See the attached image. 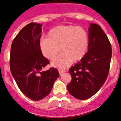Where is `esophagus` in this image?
Returning <instances> with one entry per match:
<instances>
[{"instance_id": "34e87169", "label": "esophagus", "mask_w": 121, "mask_h": 121, "mask_svg": "<svg viewBox=\"0 0 121 121\" xmlns=\"http://www.w3.org/2000/svg\"><path fill=\"white\" fill-rule=\"evenodd\" d=\"M65 72V70H59V74L60 75H61L62 74L64 73Z\"/></svg>"}]
</instances>
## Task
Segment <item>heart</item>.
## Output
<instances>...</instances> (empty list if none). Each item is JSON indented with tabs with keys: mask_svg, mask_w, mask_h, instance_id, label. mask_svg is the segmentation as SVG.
I'll return each mask as SVG.
<instances>
[{
	"mask_svg": "<svg viewBox=\"0 0 121 121\" xmlns=\"http://www.w3.org/2000/svg\"><path fill=\"white\" fill-rule=\"evenodd\" d=\"M42 55L48 59L55 58L60 50L64 52L54 59L53 67L65 68L73 61L81 60L88 49V35L85 29L74 25L58 26L48 32L47 38L39 43Z\"/></svg>",
	"mask_w": 121,
	"mask_h": 121,
	"instance_id": "obj_1",
	"label": "heart"
}]
</instances>
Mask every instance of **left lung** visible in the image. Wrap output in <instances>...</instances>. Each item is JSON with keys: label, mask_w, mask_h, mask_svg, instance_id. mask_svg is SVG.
Masks as SVG:
<instances>
[{"label": "left lung", "mask_w": 121, "mask_h": 121, "mask_svg": "<svg viewBox=\"0 0 121 121\" xmlns=\"http://www.w3.org/2000/svg\"><path fill=\"white\" fill-rule=\"evenodd\" d=\"M112 46L105 33L96 23L88 28V49L85 57L69 69L71 81L67 86L75 98L85 100L102 87L108 74Z\"/></svg>", "instance_id": "left-lung-1"}]
</instances>
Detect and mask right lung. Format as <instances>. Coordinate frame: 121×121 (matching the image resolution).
Masks as SVG:
<instances>
[{
  "mask_svg": "<svg viewBox=\"0 0 121 121\" xmlns=\"http://www.w3.org/2000/svg\"><path fill=\"white\" fill-rule=\"evenodd\" d=\"M42 25L30 23L17 34L11 44L9 65L19 89L26 97L40 100L51 92L59 76L57 69H43L49 64L42 55L39 43Z\"/></svg>",
  "mask_w": 121,
  "mask_h": 121,
  "instance_id": "add662e5",
  "label": "right lung"
}]
</instances>
